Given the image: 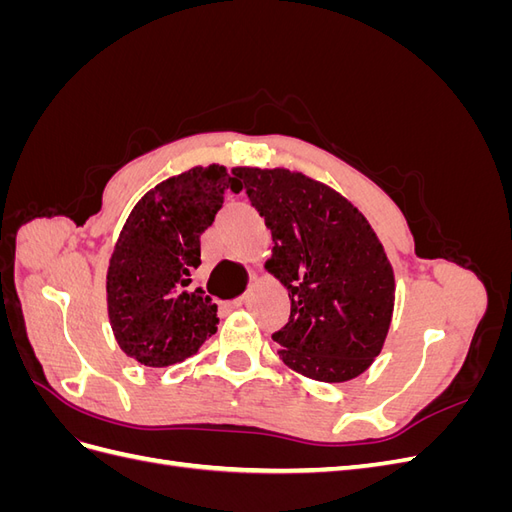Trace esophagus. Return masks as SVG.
Listing matches in <instances>:
<instances>
[{
  "mask_svg": "<svg viewBox=\"0 0 512 512\" xmlns=\"http://www.w3.org/2000/svg\"><path fill=\"white\" fill-rule=\"evenodd\" d=\"M245 303H247V294H243V297H239V299L232 301L228 307H243Z\"/></svg>",
  "mask_w": 512,
  "mask_h": 512,
  "instance_id": "1",
  "label": "esophagus"
}]
</instances>
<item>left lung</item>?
<instances>
[{"label":"left lung","instance_id":"left-lung-1","mask_svg":"<svg viewBox=\"0 0 512 512\" xmlns=\"http://www.w3.org/2000/svg\"><path fill=\"white\" fill-rule=\"evenodd\" d=\"M273 235L267 269L288 288L290 318L271 337L282 361L320 382L352 380L389 333L395 280L374 230L329 185L286 168H232Z\"/></svg>","mask_w":512,"mask_h":512}]
</instances>
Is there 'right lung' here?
Instances as JSON below:
<instances>
[{
	"instance_id": "add662e5",
	"label": "right lung",
	"mask_w": 512,
	"mask_h": 512,
	"mask_svg": "<svg viewBox=\"0 0 512 512\" xmlns=\"http://www.w3.org/2000/svg\"><path fill=\"white\" fill-rule=\"evenodd\" d=\"M226 192L239 194L241 181L220 164L196 166L149 190L123 224L106 275L108 316L121 350L141 365L183 363L218 331V305L190 288V273Z\"/></svg>"
}]
</instances>
